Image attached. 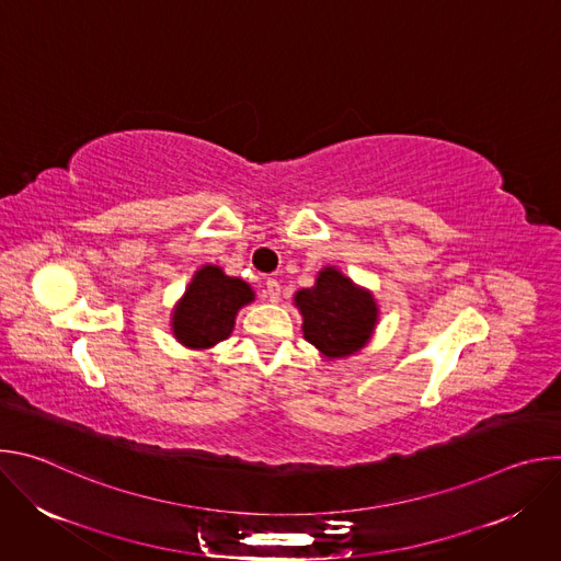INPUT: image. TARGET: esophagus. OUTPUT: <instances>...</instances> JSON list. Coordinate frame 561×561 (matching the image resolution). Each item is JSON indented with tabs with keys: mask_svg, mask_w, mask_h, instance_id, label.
I'll list each match as a JSON object with an SVG mask.
<instances>
[{
	"mask_svg": "<svg viewBox=\"0 0 561 561\" xmlns=\"http://www.w3.org/2000/svg\"><path fill=\"white\" fill-rule=\"evenodd\" d=\"M266 297L271 301H279V297H282V284L275 277L266 279Z\"/></svg>",
	"mask_w": 561,
	"mask_h": 561,
	"instance_id": "34e87169",
	"label": "esophagus"
}]
</instances>
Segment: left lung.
<instances>
[{
  "mask_svg": "<svg viewBox=\"0 0 561 561\" xmlns=\"http://www.w3.org/2000/svg\"><path fill=\"white\" fill-rule=\"evenodd\" d=\"M293 301L301 312L304 340L329 362L359 353L379 322L375 295L337 266H324L314 286L299 288Z\"/></svg>",
  "mask_w": 561,
  "mask_h": 561,
  "instance_id": "8db88e82",
  "label": "left lung"
}]
</instances>
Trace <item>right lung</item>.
<instances>
[{"label":"right lung","instance_id":"1","mask_svg":"<svg viewBox=\"0 0 561 561\" xmlns=\"http://www.w3.org/2000/svg\"><path fill=\"white\" fill-rule=\"evenodd\" d=\"M251 301H255L251 284L226 275L215 264H204L171 312V331L182 346L208 351L232 333L239 308Z\"/></svg>","mask_w":561,"mask_h":561}]
</instances>
